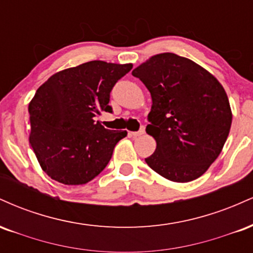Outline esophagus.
<instances>
[{
    "mask_svg": "<svg viewBox=\"0 0 253 253\" xmlns=\"http://www.w3.org/2000/svg\"><path fill=\"white\" fill-rule=\"evenodd\" d=\"M145 133V127L141 126L140 129L136 130V132H130V135L132 136H139V135H143Z\"/></svg>",
    "mask_w": 253,
    "mask_h": 253,
    "instance_id": "obj_1",
    "label": "esophagus"
}]
</instances>
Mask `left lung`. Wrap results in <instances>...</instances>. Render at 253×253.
<instances>
[{
  "label": "left lung",
  "mask_w": 253,
  "mask_h": 253,
  "mask_svg": "<svg viewBox=\"0 0 253 253\" xmlns=\"http://www.w3.org/2000/svg\"><path fill=\"white\" fill-rule=\"evenodd\" d=\"M132 75L152 97L146 132L157 149L145 162L170 181L199 178L219 157L231 129L225 89L207 70L175 53L151 57Z\"/></svg>",
  "instance_id": "left-lung-1"
}]
</instances>
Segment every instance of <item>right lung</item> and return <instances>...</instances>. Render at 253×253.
<instances>
[{
	"label": "right lung",
	"instance_id": "1",
	"mask_svg": "<svg viewBox=\"0 0 253 253\" xmlns=\"http://www.w3.org/2000/svg\"><path fill=\"white\" fill-rule=\"evenodd\" d=\"M132 64L92 60L54 74L28 106L30 144L42 170L68 185L85 184L102 171L126 130L107 129L95 118L112 113L110 91Z\"/></svg>",
	"mask_w": 253,
	"mask_h": 253
}]
</instances>
